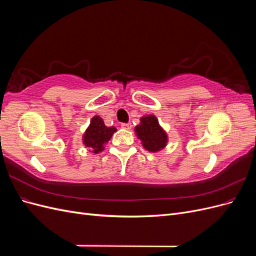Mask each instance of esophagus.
<instances>
[{
    "instance_id": "1",
    "label": "esophagus",
    "mask_w": 256,
    "mask_h": 256,
    "mask_svg": "<svg viewBox=\"0 0 256 256\" xmlns=\"http://www.w3.org/2000/svg\"><path fill=\"white\" fill-rule=\"evenodd\" d=\"M131 127H132V125H131L130 122H122V129L129 130V129H131Z\"/></svg>"
}]
</instances>
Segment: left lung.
<instances>
[{
	"label": "left lung",
	"mask_w": 256,
	"mask_h": 256,
	"mask_svg": "<svg viewBox=\"0 0 256 256\" xmlns=\"http://www.w3.org/2000/svg\"><path fill=\"white\" fill-rule=\"evenodd\" d=\"M141 124L134 128L138 138L142 141L145 150L156 152L164 148L168 143V134L160 125L154 115L141 118Z\"/></svg>",
	"instance_id": "1"
}]
</instances>
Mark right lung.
Instances as JSON below:
<instances>
[{"label":"right lung","instance_id":"add662e5","mask_svg":"<svg viewBox=\"0 0 256 256\" xmlns=\"http://www.w3.org/2000/svg\"><path fill=\"white\" fill-rule=\"evenodd\" d=\"M115 127H106L102 118L98 115L92 118L90 126L83 134V144L90 150L92 152L98 154L104 150V144L110 141Z\"/></svg>","mask_w":256,"mask_h":256}]
</instances>
